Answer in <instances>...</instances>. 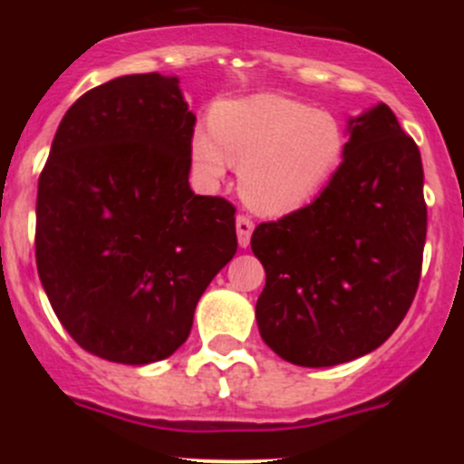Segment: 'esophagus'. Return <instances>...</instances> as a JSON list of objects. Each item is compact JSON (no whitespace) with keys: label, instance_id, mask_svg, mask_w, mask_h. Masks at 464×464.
<instances>
[{"label":"esophagus","instance_id":"34e87169","mask_svg":"<svg viewBox=\"0 0 464 464\" xmlns=\"http://www.w3.org/2000/svg\"><path fill=\"white\" fill-rule=\"evenodd\" d=\"M236 231H237V242H240V246H249L251 233H254V222H251V218H246V215H237Z\"/></svg>","mask_w":464,"mask_h":464}]
</instances>
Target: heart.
Returning a JSON list of instances; mask_svg holds the SVG:
<instances>
[{
	"label": "heart",
	"instance_id": "obj_1",
	"mask_svg": "<svg viewBox=\"0 0 464 464\" xmlns=\"http://www.w3.org/2000/svg\"><path fill=\"white\" fill-rule=\"evenodd\" d=\"M190 161L215 186L240 163V195L256 213L280 218L314 202L341 168L348 132L339 116L296 98L254 93L218 101L210 125L190 132Z\"/></svg>",
	"mask_w": 464,
	"mask_h": 464
}]
</instances>
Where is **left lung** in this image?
<instances>
[{
	"label": "left lung",
	"instance_id": "8db88e82",
	"mask_svg": "<svg viewBox=\"0 0 464 464\" xmlns=\"http://www.w3.org/2000/svg\"><path fill=\"white\" fill-rule=\"evenodd\" d=\"M348 150L312 204L262 222V341L285 362L325 368L379 348L418 292L427 240L422 157L388 105L348 121Z\"/></svg>",
	"mask_w": 464,
	"mask_h": 464
}]
</instances>
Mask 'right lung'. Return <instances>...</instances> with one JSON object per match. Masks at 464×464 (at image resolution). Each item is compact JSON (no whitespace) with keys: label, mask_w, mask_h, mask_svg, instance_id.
Wrapping results in <instances>:
<instances>
[{"label":"right lung","mask_w":464,"mask_h":464,"mask_svg":"<svg viewBox=\"0 0 464 464\" xmlns=\"http://www.w3.org/2000/svg\"><path fill=\"white\" fill-rule=\"evenodd\" d=\"M179 78L132 73L67 110L37 181L35 260L81 348L145 366L190 334L198 301L236 256V208L195 195Z\"/></svg>","instance_id":"obj_1"}]
</instances>
